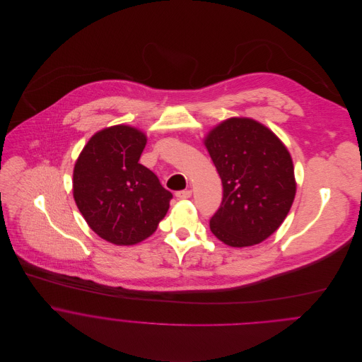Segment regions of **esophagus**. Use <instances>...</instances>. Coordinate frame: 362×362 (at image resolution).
Wrapping results in <instances>:
<instances>
[{"mask_svg": "<svg viewBox=\"0 0 362 362\" xmlns=\"http://www.w3.org/2000/svg\"><path fill=\"white\" fill-rule=\"evenodd\" d=\"M191 195H192V191H191V189H182V191L175 192V197H177L178 199H188V198H191Z\"/></svg>", "mask_w": 362, "mask_h": 362, "instance_id": "esophagus-1", "label": "esophagus"}]
</instances>
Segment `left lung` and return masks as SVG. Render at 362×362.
Segmentation results:
<instances>
[{"mask_svg":"<svg viewBox=\"0 0 362 362\" xmlns=\"http://www.w3.org/2000/svg\"><path fill=\"white\" fill-rule=\"evenodd\" d=\"M223 184L211 233L230 247H251L270 237L296 197L291 156L281 141L251 118H228L205 139Z\"/></svg>","mask_w":362,"mask_h":362,"instance_id":"obj_1","label":"left lung"}]
</instances>
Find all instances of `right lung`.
I'll return each mask as SVG.
<instances>
[{
	"label": "right lung",
	"instance_id": "right-lung-1",
	"mask_svg": "<svg viewBox=\"0 0 362 362\" xmlns=\"http://www.w3.org/2000/svg\"><path fill=\"white\" fill-rule=\"evenodd\" d=\"M146 135L128 125L95 134L74 168V199L89 227L115 245L151 237L173 194L139 163Z\"/></svg>",
	"mask_w": 362,
	"mask_h": 362
}]
</instances>
